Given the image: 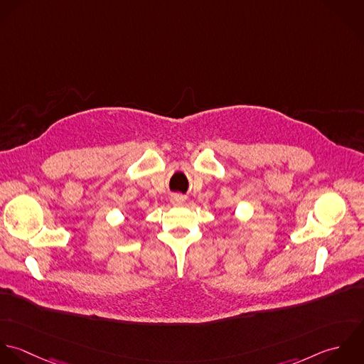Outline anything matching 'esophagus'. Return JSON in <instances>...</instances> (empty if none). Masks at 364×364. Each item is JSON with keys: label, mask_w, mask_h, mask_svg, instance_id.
Returning <instances> with one entry per match:
<instances>
[{"label": "esophagus", "mask_w": 364, "mask_h": 364, "mask_svg": "<svg viewBox=\"0 0 364 364\" xmlns=\"http://www.w3.org/2000/svg\"><path fill=\"white\" fill-rule=\"evenodd\" d=\"M186 201H187V197L183 196V194H174V196L171 197V203H173V204H184Z\"/></svg>", "instance_id": "34e87169"}]
</instances>
